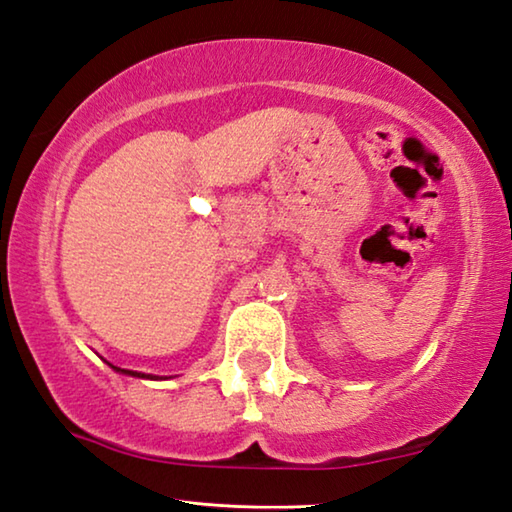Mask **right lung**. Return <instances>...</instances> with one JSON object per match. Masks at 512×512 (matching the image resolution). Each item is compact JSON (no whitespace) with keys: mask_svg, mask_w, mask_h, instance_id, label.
Listing matches in <instances>:
<instances>
[{"mask_svg":"<svg viewBox=\"0 0 512 512\" xmlns=\"http://www.w3.org/2000/svg\"><path fill=\"white\" fill-rule=\"evenodd\" d=\"M112 366V364H110ZM114 371H119L123 375H132V378H148V380H157L155 375H146V373H137V371H128V369H119V366H112Z\"/></svg>","mask_w":512,"mask_h":512,"instance_id":"add662e5","label":"right lung"}]
</instances>
